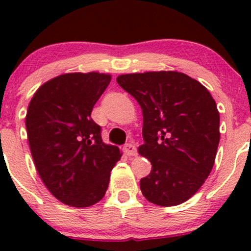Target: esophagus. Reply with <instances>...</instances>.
<instances>
[{
  "label": "esophagus",
  "mask_w": 251,
  "mask_h": 251,
  "mask_svg": "<svg viewBox=\"0 0 251 251\" xmlns=\"http://www.w3.org/2000/svg\"><path fill=\"white\" fill-rule=\"evenodd\" d=\"M124 151H125L126 155L128 156H136L137 155V149H136V146L132 143H127L124 147Z\"/></svg>",
  "instance_id": "esophagus-1"
}]
</instances>
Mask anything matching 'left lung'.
<instances>
[{"mask_svg":"<svg viewBox=\"0 0 251 251\" xmlns=\"http://www.w3.org/2000/svg\"><path fill=\"white\" fill-rule=\"evenodd\" d=\"M141 105L143 140L138 153L151 171L142 194L159 206H174L199 191L212 170L220 142L216 102L199 81L178 72H147L116 77Z\"/></svg>","mask_w":251,"mask_h":251,"instance_id":"left-lung-1","label":"left lung"}]
</instances>
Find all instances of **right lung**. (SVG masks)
Returning <instances> with one entry per match:
<instances>
[{
  "label": "right lung",
  "instance_id": "add662e5",
  "mask_svg": "<svg viewBox=\"0 0 251 251\" xmlns=\"http://www.w3.org/2000/svg\"><path fill=\"white\" fill-rule=\"evenodd\" d=\"M110 74L67 73L39 87L25 118L35 166L53 197L88 207L104 197L110 171L123 153L105 144L91 113Z\"/></svg>",
  "mask_w": 251,
  "mask_h": 251
}]
</instances>
